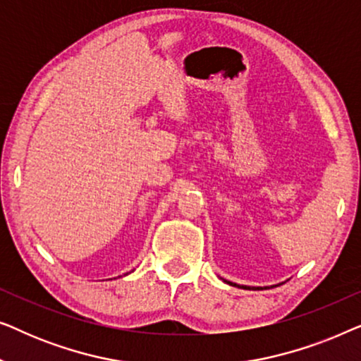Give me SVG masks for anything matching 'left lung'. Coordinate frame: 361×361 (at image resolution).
Instances as JSON below:
<instances>
[{
	"mask_svg": "<svg viewBox=\"0 0 361 361\" xmlns=\"http://www.w3.org/2000/svg\"><path fill=\"white\" fill-rule=\"evenodd\" d=\"M228 284H231V286H236V288H245V289H253V288H250V286H238V284H233V283H230V281H228Z\"/></svg>",
	"mask_w": 361,
	"mask_h": 361,
	"instance_id": "1",
	"label": "left lung"
}]
</instances>
